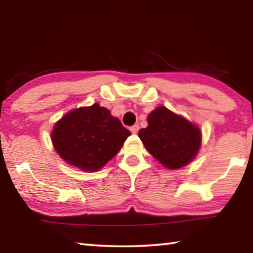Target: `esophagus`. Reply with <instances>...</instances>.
<instances>
[{"label":"esophagus","instance_id":"obj_1","mask_svg":"<svg viewBox=\"0 0 253 253\" xmlns=\"http://www.w3.org/2000/svg\"><path fill=\"white\" fill-rule=\"evenodd\" d=\"M139 130V126L138 125H134V126H131L130 127V131L132 132V134H136L137 131Z\"/></svg>","mask_w":253,"mask_h":253}]
</instances>
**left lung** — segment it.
I'll list each match as a JSON object with an SVG mask.
<instances>
[{
    "instance_id": "left-lung-1",
    "label": "left lung",
    "mask_w": 253,
    "mask_h": 253,
    "mask_svg": "<svg viewBox=\"0 0 253 253\" xmlns=\"http://www.w3.org/2000/svg\"><path fill=\"white\" fill-rule=\"evenodd\" d=\"M148 126L138 131L144 146L166 169H176L194 160L201 146L198 126L166 107L148 115Z\"/></svg>"
}]
</instances>
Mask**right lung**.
<instances>
[{"label": "right lung", "mask_w": 253, "mask_h": 253, "mask_svg": "<svg viewBox=\"0 0 253 253\" xmlns=\"http://www.w3.org/2000/svg\"><path fill=\"white\" fill-rule=\"evenodd\" d=\"M130 131L110 111L93 104L71 110L53 127L51 139L68 164L96 172L121 151Z\"/></svg>", "instance_id": "right-lung-1"}]
</instances>
